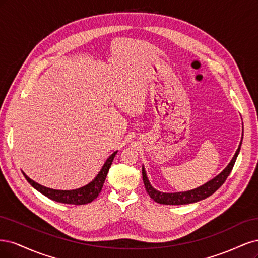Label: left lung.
I'll list each match as a JSON object with an SVG mask.
<instances>
[{
    "mask_svg": "<svg viewBox=\"0 0 258 258\" xmlns=\"http://www.w3.org/2000/svg\"><path fill=\"white\" fill-rule=\"evenodd\" d=\"M241 144H242V141H241V143L238 147V150H237L235 156H233V158L229 162V165L224 169L222 173H220L217 176H215L213 179H211V181H209L205 185H202V186L198 187V188H195V189L188 190V191L166 194V192H160L158 190L154 189L153 187L151 186L150 182H148L146 173L144 171V168H142V176H143V182H144L146 192L148 194V196H150L154 201L157 202V204L172 205V206L192 204V202H197L199 200H202V199H205V198L211 196V195L214 194L225 183L226 178H227L228 175L230 174L233 166H235V162H236V159L238 157V154L240 152Z\"/></svg>",
    "mask_w": 258,
    "mask_h": 258,
    "instance_id": "left-lung-1",
    "label": "left lung"
}]
</instances>
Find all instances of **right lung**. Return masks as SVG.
I'll list each match as a JSON object with an SVG mask.
<instances>
[{
  "label": "right lung",
  "instance_id": "add662e5",
  "mask_svg": "<svg viewBox=\"0 0 258 258\" xmlns=\"http://www.w3.org/2000/svg\"><path fill=\"white\" fill-rule=\"evenodd\" d=\"M117 152H114L110 157L107 158L105 161L104 166L101 169L99 174L95 177L92 182L87 184L84 187H81L79 189H73V190H57V189H51L47 188V187L42 186L40 184H37L36 182L32 181L30 177H28L25 173L22 172V174L25 175L27 181L32 185L36 190L43 194L44 196L48 197L51 200H54L57 202H61V204H68V205H76V206H81V205H87L89 202L95 200L98 196L100 191L102 190V187L104 184V181L106 178L108 170H110V167L112 165V162L114 160L115 155Z\"/></svg>",
  "mask_w": 258,
  "mask_h": 258
}]
</instances>
